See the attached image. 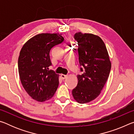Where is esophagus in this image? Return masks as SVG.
Returning a JSON list of instances; mask_svg holds the SVG:
<instances>
[{
	"label": "esophagus",
	"mask_w": 134,
	"mask_h": 134,
	"mask_svg": "<svg viewBox=\"0 0 134 134\" xmlns=\"http://www.w3.org/2000/svg\"><path fill=\"white\" fill-rule=\"evenodd\" d=\"M61 77H62L63 80H64V79H65L67 77V76L64 75V74H62V75H61Z\"/></svg>",
	"instance_id": "34e87169"
}]
</instances>
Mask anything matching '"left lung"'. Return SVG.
<instances>
[{"mask_svg": "<svg viewBox=\"0 0 134 134\" xmlns=\"http://www.w3.org/2000/svg\"><path fill=\"white\" fill-rule=\"evenodd\" d=\"M77 41L79 60L81 75L72 90L74 100L79 103L93 100L100 94L109 76L111 63L106 45L99 36L81 32L74 35Z\"/></svg>", "mask_w": 134, "mask_h": 134, "instance_id": "left-lung-1", "label": "left lung"}]
</instances>
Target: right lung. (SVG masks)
<instances>
[{"mask_svg":"<svg viewBox=\"0 0 134 134\" xmlns=\"http://www.w3.org/2000/svg\"><path fill=\"white\" fill-rule=\"evenodd\" d=\"M62 34L42 33L25 43L18 58V71L24 89L33 99L43 102L51 99L59 84V75L49 70V52L64 41Z\"/></svg>","mask_w":134,"mask_h":134,"instance_id":"right-lung-1","label":"right lung"}]
</instances>
